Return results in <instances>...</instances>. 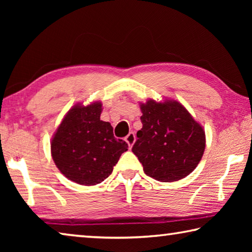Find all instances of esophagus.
Here are the masks:
<instances>
[{"mask_svg":"<svg viewBox=\"0 0 252 252\" xmlns=\"http://www.w3.org/2000/svg\"><path fill=\"white\" fill-rule=\"evenodd\" d=\"M126 141L130 148L133 146V143L135 142V135L133 132H130V133L126 136Z\"/></svg>","mask_w":252,"mask_h":252,"instance_id":"obj_1","label":"esophagus"}]
</instances>
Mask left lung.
Listing matches in <instances>:
<instances>
[{
  "label": "left lung",
  "instance_id": "left-lung-1",
  "mask_svg": "<svg viewBox=\"0 0 252 252\" xmlns=\"http://www.w3.org/2000/svg\"><path fill=\"white\" fill-rule=\"evenodd\" d=\"M142 129L136 132L132 152L147 176L173 182L197 168L206 148L202 126L174 100L140 104Z\"/></svg>",
  "mask_w": 252,
  "mask_h": 252
}]
</instances>
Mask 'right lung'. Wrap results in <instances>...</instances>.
I'll return each instance as SVG.
<instances>
[{
  "instance_id": "right-lung-1",
  "label": "right lung",
  "mask_w": 252,
  "mask_h": 252,
  "mask_svg": "<svg viewBox=\"0 0 252 252\" xmlns=\"http://www.w3.org/2000/svg\"><path fill=\"white\" fill-rule=\"evenodd\" d=\"M101 102L69 110L52 138L51 153L61 173L75 183L94 186L113 171L127 143L114 138L113 127L100 120Z\"/></svg>"
}]
</instances>
